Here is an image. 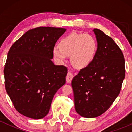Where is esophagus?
<instances>
[{
  "mask_svg": "<svg viewBox=\"0 0 132 132\" xmlns=\"http://www.w3.org/2000/svg\"><path fill=\"white\" fill-rule=\"evenodd\" d=\"M73 78H74V75L71 73L70 71H69V72H68L67 75H66V81H67V82L70 83Z\"/></svg>",
  "mask_w": 132,
  "mask_h": 132,
  "instance_id": "esophagus-1",
  "label": "esophagus"
}]
</instances>
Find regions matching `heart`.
I'll list each match as a JSON object with an SVG mask.
<instances>
[{
	"label": "heart",
	"instance_id": "obj_1",
	"mask_svg": "<svg viewBox=\"0 0 132 132\" xmlns=\"http://www.w3.org/2000/svg\"><path fill=\"white\" fill-rule=\"evenodd\" d=\"M97 51V43L91 35L71 33L62 39L60 46L54 47L53 53L60 62H64L68 56H71L72 64L78 68H83L92 63Z\"/></svg>",
	"mask_w": 132,
	"mask_h": 132
}]
</instances>
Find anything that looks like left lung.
<instances>
[{
    "instance_id": "obj_1",
    "label": "left lung",
    "mask_w": 132,
    "mask_h": 132,
    "mask_svg": "<svg viewBox=\"0 0 132 132\" xmlns=\"http://www.w3.org/2000/svg\"><path fill=\"white\" fill-rule=\"evenodd\" d=\"M93 31L97 42L95 56L71 82L76 111L87 118L101 116L109 108L120 92L125 75L120 48L101 30Z\"/></svg>"
}]
</instances>
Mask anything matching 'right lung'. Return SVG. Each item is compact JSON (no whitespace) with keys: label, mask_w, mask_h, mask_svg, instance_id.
<instances>
[{"label":"right lung","mask_w":132,"mask_h":132,"mask_svg":"<svg viewBox=\"0 0 132 132\" xmlns=\"http://www.w3.org/2000/svg\"><path fill=\"white\" fill-rule=\"evenodd\" d=\"M66 29L40 27L24 33L9 50L5 87L15 109L34 119L50 111L54 94L66 83L68 69L51 61L56 42Z\"/></svg>","instance_id":"add662e5"}]
</instances>
